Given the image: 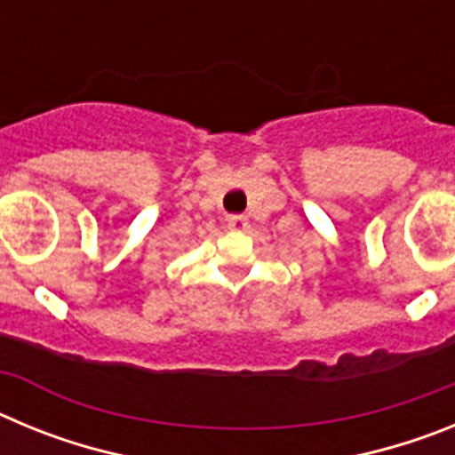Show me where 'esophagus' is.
<instances>
[{
    "label": "esophagus",
    "instance_id": "1",
    "mask_svg": "<svg viewBox=\"0 0 455 455\" xmlns=\"http://www.w3.org/2000/svg\"><path fill=\"white\" fill-rule=\"evenodd\" d=\"M228 228L235 232H246L248 228H251V220H248V216H241V214L228 216Z\"/></svg>",
    "mask_w": 455,
    "mask_h": 455
}]
</instances>
